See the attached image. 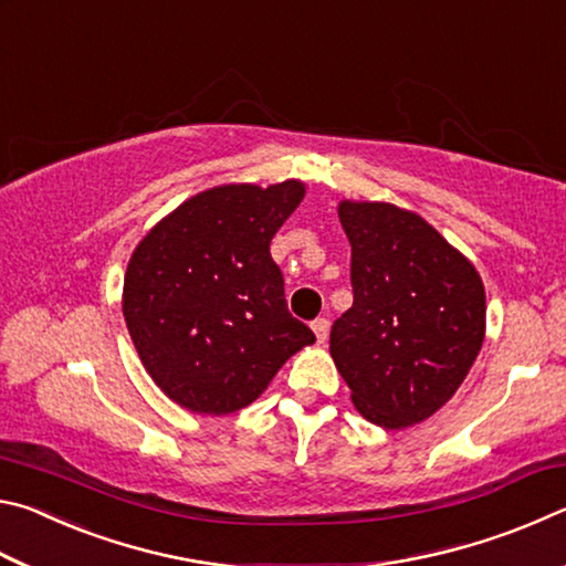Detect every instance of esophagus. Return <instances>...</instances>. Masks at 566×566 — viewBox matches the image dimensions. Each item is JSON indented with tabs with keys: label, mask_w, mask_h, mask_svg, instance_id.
<instances>
[{
	"label": "esophagus",
	"mask_w": 566,
	"mask_h": 566,
	"mask_svg": "<svg viewBox=\"0 0 566 566\" xmlns=\"http://www.w3.org/2000/svg\"><path fill=\"white\" fill-rule=\"evenodd\" d=\"M312 329H314V334H317V342L324 344V339H327V334H329V319H324V317L314 319Z\"/></svg>",
	"instance_id": "obj_1"
}]
</instances>
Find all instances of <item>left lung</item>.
<instances>
[{
  "instance_id": "1",
  "label": "left lung",
  "mask_w": 566,
  "mask_h": 566,
  "mask_svg": "<svg viewBox=\"0 0 566 566\" xmlns=\"http://www.w3.org/2000/svg\"><path fill=\"white\" fill-rule=\"evenodd\" d=\"M354 304L332 324L329 352L364 419L419 424L472 369L486 329L474 264L417 212L342 199Z\"/></svg>"
}]
</instances>
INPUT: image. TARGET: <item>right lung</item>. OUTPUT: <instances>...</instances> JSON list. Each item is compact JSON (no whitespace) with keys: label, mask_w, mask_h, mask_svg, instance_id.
<instances>
[{"label":"right lung","mask_w":566,"mask_h":566,"mask_svg":"<svg viewBox=\"0 0 566 566\" xmlns=\"http://www.w3.org/2000/svg\"><path fill=\"white\" fill-rule=\"evenodd\" d=\"M300 179L199 191L149 229L124 274L122 312L142 364L195 415H232L314 344L286 310L270 242L304 199Z\"/></svg>","instance_id":"obj_1"}]
</instances>
